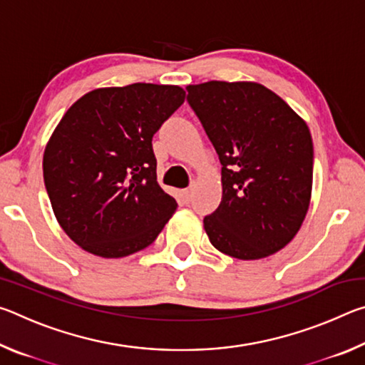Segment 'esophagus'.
I'll return each instance as SVG.
<instances>
[{"label":"esophagus","instance_id":"1","mask_svg":"<svg viewBox=\"0 0 365 365\" xmlns=\"http://www.w3.org/2000/svg\"><path fill=\"white\" fill-rule=\"evenodd\" d=\"M195 187H196V185H195V182H193V183L190 185L188 188L182 190V195H183V200H185V201H190V200H191V196H193V191H195Z\"/></svg>","mask_w":365,"mask_h":365}]
</instances>
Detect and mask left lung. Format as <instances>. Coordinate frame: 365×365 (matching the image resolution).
Listing matches in <instances>:
<instances>
[{
	"mask_svg": "<svg viewBox=\"0 0 365 365\" xmlns=\"http://www.w3.org/2000/svg\"><path fill=\"white\" fill-rule=\"evenodd\" d=\"M188 103L222 164V201L205 217L215 250L255 261L292 242L312 193L307 123L256 82L188 85Z\"/></svg>",
	"mask_w": 365,
	"mask_h": 365,
	"instance_id": "left-lung-1",
	"label": "left lung"
}]
</instances>
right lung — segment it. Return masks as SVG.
Segmentation results:
<instances>
[{"label":"right lung","instance_id":"obj_1","mask_svg":"<svg viewBox=\"0 0 365 365\" xmlns=\"http://www.w3.org/2000/svg\"><path fill=\"white\" fill-rule=\"evenodd\" d=\"M185 101L177 85L132 83L83 95L43 154L56 220L91 255L117 259L150 246L177 209L159 187L153 135Z\"/></svg>","mask_w":365,"mask_h":365}]
</instances>
